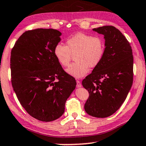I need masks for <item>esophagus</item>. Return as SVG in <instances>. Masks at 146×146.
<instances>
[{"label": "esophagus", "instance_id": "34e87169", "mask_svg": "<svg viewBox=\"0 0 146 146\" xmlns=\"http://www.w3.org/2000/svg\"><path fill=\"white\" fill-rule=\"evenodd\" d=\"M77 88H81L82 87V84H81V82L77 80Z\"/></svg>", "mask_w": 146, "mask_h": 146}]
</instances>
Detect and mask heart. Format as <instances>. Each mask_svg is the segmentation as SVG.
I'll list each match as a JSON object with an SVG mask.
<instances>
[{"label": "heart", "mask_w": 146, "mask_h": 146, "mask_svg": "<svg viewBox=\"0 0 146 146\" xmlns=\"http://www.w3.org/2000/svg\"><path fill=\"white\" fill-rule=\"evenodd\" d=\"M67 46L58 43L54 54L62 67H68L75 54V60L67 72L75 78H81L89 71V67H97L102 61L105 52L104 42L98 36L77 33L67 40Z\"/></svg>", "instance_id": "b5f03b06"}]
</instances>
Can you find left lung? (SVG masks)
Masks as SVG:
<instances>
[{
  "instance_id": "left-lung-1",
  "label": "left lung",
  "mask_w": 146,
  "mask_h": 146,
  "mask_svg": "<svg viewBox=\"0 0 146 146\" xmlns=\"http://www.w3.org/2000/svg\"><path fill=\"white\" fill-rule=\"evenodd\" d=\"M104 35L105 52L102 61L82 82L90 96L84 108L89 115H112L126 99L133 79V56L129 42L119 29L107 25L93 29Z\"/></svg>"
}]
</instances>
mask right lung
I'll return each mask as SVG.
<instances>
[{"mask_svg": "<svg viewBox=\"0 0 146 146\" xmlns=\"http://www.w3.org/2000/svg\"><path fill=\"white\" fill-rule=\"evenodd\" d=\"M61 34L53 29L27 31L11 53V83L17 97L29 115L45 122L63 114L66 101L77 84L54 56Z\"/></svg>", "mask_w": 146, "mask_h": 146, "instance_id": "right-lung-1", "label": "right lung"}]
</instances>
